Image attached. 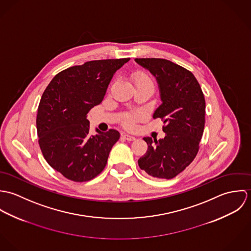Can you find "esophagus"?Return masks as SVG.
<instances>
[{
  "label": "esophagus",
  "mask_w": 251,
  "mask_h": 251,
  "mask_svg": "<svg viewBox=\"0 0 251 251\" xmlns=\"http://www.w3.org/2000/svg\"><path fill=\"white\" fill-rule=\"evenodd\" d=\"M123 137L127 140V141H134L135 140V137L134 136H131V135H128V134H125L123 135Z\"/></svg>",
  "instance_id": "esophagus-1"
}]
</instances>
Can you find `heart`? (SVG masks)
Segmentation results:
<instances>
[{
  "label": "heart",
  "instance_id": "b5f03b06",
  "mask_svg": "<svg viewBox=\"0 0 251 251\" xmlns=\"http://www.w3.org/2000/svg\"><path fill=\"white\" fill-rule=\"evenodd\" d=\"M131 79L135 85V87L137 86H149L151 89H153V81L151 79V77L144 72H134L131 75ZM141 118V115L139 113H126L124 116V121H125V125L128 127H132L134 125V122L138 119Z\"/></svg>",
  "mask_w": 251,
  "mask_h": 251
}]
</instances>
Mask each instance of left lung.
Instances as JSON below:
<instances>
[{
	"label": "left lung",
	"mask_w": 251,
	"mask_h": 251,
	"mask_svg": "<svg viewBox=\"0 0 251 251\" xmlns=\"http://www.w3.org/2000/svg\"><path fill=\"white\" fill-rule=\"evenodd\" d=\"M155 78L161 104L152 118H160L163 139L144 137L148 151L139 167L151 177L172 179L195 158L205 126V98L195 76L164 59H135Z\"/></svg>",
	"instance_id": "1"
}]
</instances>
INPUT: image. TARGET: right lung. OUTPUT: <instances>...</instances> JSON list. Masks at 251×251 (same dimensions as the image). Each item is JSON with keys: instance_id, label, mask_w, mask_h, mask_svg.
<instances>
[{"instance_id": "add662e5", "label": "right lung", "mask_w": 251, "mask_h": 251, "mask_svg": "<svg viewBox=\"0 0 251 251\" xmlns=\"http://www.w3.org/2000/svg\"><path fill=\"white\" fill-rule=\"evenodd\" d=\"M129 59L87 62L58 73L37 110L38 143L48 164L67 179L87 181L104 169L116 129L90 135L88 112L101 103L114 74Z\"/></svg>"}]
</instances>
